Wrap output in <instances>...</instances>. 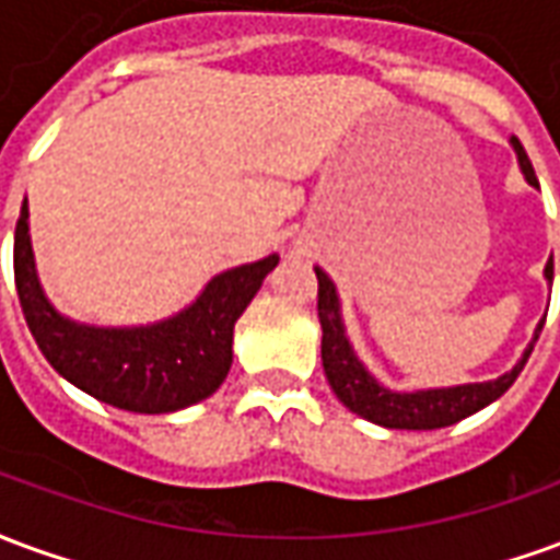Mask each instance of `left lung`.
Here are the masks:
<instances>
[{
  "label": "left lung",
  "mask_w": 560,
  "mask_h": 560,
  "mask_svg": "<svg viewBox=\"0 0 560 560\" xmlns=\"http://www.w3.org/2000/svg\"><path fill=\"white\" fill-rule=\"evenodd\" d=\"M513 149L518 155V167L525 173V179L530 185H537V173L530 167L528 152L522 149L516 138H510ZM317 276V317H320V329H324V339H320V360H324V372L332 393L339 396L345 408H351L353 413H360L363 420L377 422L384 429H444L453 422L465 420L470 413L482 411L486 405H492L494 399H501L506 389L513 387V381L518 372L528 363L530 351H534V341L540 339V327L534 329V339L522 353L506 375L486 381V384H462V387H441V389H413V393H393V389L381 387L375 377L365 372V365L357 360L351 341L345 336V324H341L339 312V293L336 284L329 281L324 269H315ZM552 260L546 264V279L552 284Z\"/></svg>",
  "instance_id": "8db88e82"
}]
</instances>
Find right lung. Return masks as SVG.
Returning <instances> with one entry per match:
<instances>
[{
	"label": "right lung",
	"instance_id": "1",
	"mask_svg": "<svg viewBox=\"0 0 560 560\" xmlns=\"http://www.w3.org/2000/svg\"><path fill=\"white\" fill-rule=\"evenodd\" d=\"M279 264L269 255L209 281L179 315L149 327H90L47 303L30 243V207L14 231V281L32 336L59 375L104 405L171 413L209 399L233 363V324Z\"/></svg>",
	"mask_w": 560,
	"mask_h": 560
}]
</instances>
